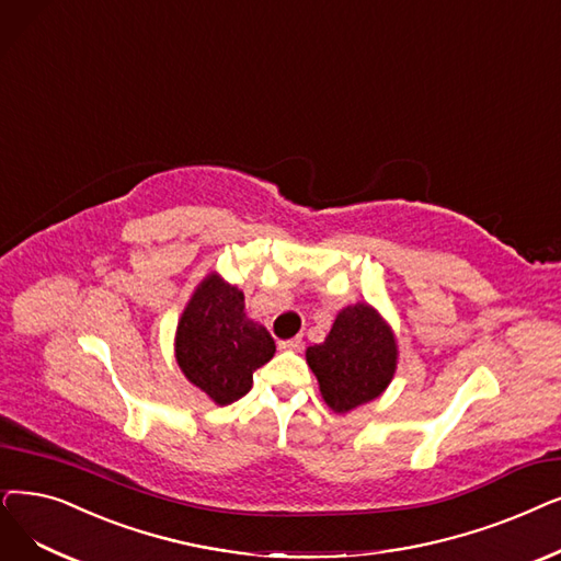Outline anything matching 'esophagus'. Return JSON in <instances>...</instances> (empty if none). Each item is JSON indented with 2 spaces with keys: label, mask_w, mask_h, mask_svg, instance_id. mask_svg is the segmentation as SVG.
I'll list each match as a JSON object with an SVG mask.
<instances>
[{
  "label": "esophagus",
  "mask_w": 561,
  "mask_h": 561,
  "mask_svg": "<svg viewBox=\"0 0 561 561\" xmlns=\"http://www.w3.org/2000/svg\"><path fill=\"white\" fill-rule=\"evenodd\" d=\"M279 348H284V351H300V348H302V339L296 336V339L279 341Z\"/></svg>",
  "instance_id": "esophagus-1"
}]
</instances>
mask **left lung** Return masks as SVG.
I'll return each instance as SVG.
<instances>
[{
	"label": "left lung",
	"mask_w": 561,
	"mask_h": 561,
	"mask_svg": "<svg viewBox=\"0 0 561 561\" xmlns=\"http://www.w3.org/2000/svg\"><path fill=\"white\" fill-rule=\"evenodd\" d=\"M397 359L392 328L367 302L341 309L323 344L307 348V364L334 412L378 399L394 378Z\"/></svg>",
	"instance_id": "left-lung-1"
}]
</instances>
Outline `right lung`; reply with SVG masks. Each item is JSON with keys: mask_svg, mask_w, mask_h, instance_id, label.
Here are the masks:
<instances>
[{"mask_svg": "<svg viewBox=\"0 0 561 561\" xmlns=\"http://www.w3.org/2000/svg\"><path fill=\"white\" fill-rule=\"evenodd\" d=\"M275 355V341L248 319L238 286L210 273L194 290L176 328V362L185 378L217 405L252 389V376Z\"/></svg>", "mask_w": 561, "mask_h": 561, "instance_id": "right-lung-1", "label": "right lung"}]
</instances>
